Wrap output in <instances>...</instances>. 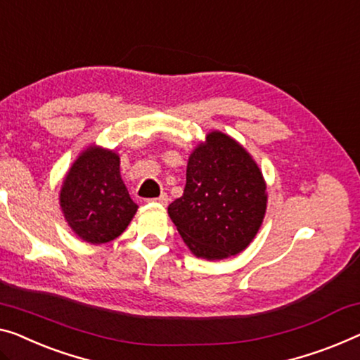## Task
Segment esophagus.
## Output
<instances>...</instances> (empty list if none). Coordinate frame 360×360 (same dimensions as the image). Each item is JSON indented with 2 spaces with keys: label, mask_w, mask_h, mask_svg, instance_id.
Returning a JSON list of instances; mask_svg holds the SVG:
<instances>
[{
  "label": "esophagus",
  "mask_w": 360,
  "mask_h": 360,
  "mask_svg": "<svg viewBox=\"0 0 360 360\" xmlns=\"http://www.w3.org/2000/svg\"><path fill=\"white\" fill-rule=\"evenodd\" d=\"M168 194H162V195H158V197H153V198H148V202H152V203H158V205H166V203H168Z\"/></svg>",
  "instance_id": "1"
}]
</instances>
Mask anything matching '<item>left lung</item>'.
Wrapping results in <instances>:
<instances>
[{
  "label": "left lung",
  "instance_id": "left-lung-1",
  "mask_svg": "<svg viewBox=\"0 0 360 360\" xmlns=\"http://www.w3.org/2000/svg\"><path fill=\"white\" fill-rule=\"evenodd\" d=\"M265 189L250 155L231 137L212 132L191 155L184 194L168 213L197 257L221 260L255 238L265 217Z\"/></svg>",
  "mask_w": 360,
  "mask_h": 360
}]
</instances>
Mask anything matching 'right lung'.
I'll return each instance as SVG.
<instances>
[{
  "label": "right lung",
  "instance_id": "1",
  "mask_svg": "<svg viewBox=\"0 0 360 360\" xmlns=\"http://www.w3.org/2000/svg\"><path fill=\"white\" fill-rule=\"evenodd\" d=\"M61 208L79 238L90 244L116 239L127 228L137 205L120 174V158L108 150L90 147L64 179Z\"/></svg>",
  "mask_w": 360,
  "mask_h": 360
}]
</instances>
